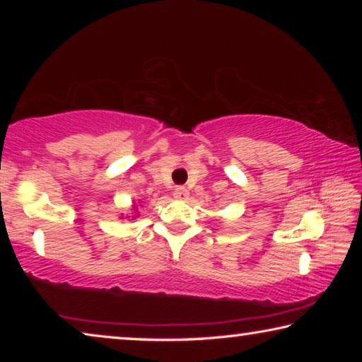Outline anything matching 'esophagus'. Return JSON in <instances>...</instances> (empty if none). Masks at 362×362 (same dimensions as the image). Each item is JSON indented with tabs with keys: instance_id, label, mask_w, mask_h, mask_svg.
<instances>
[{
	"instance_id": "esophagus-1",
	"label": "esophagus",
	"mask_w": 362,
	"mask_h": 362,
	"mask_svg": "<svg viewBox=\"0 0 362 362\" xmlns=\"http://www.w3.org/2000/svg\"><path fill=\"white\" fill-rule=\"evenodd\" d=\"M188 196H189V193H188L187 188H183V187L175 188V192H174V198H175V199L185 201V199H188Z\"/></svg>"
}]
</instances>
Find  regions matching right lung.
Listing matches in <instances>:
<instances>
[{
    "mask_svg": "<svg viewBox=\"0 0 362 362\" xmlns=\"http://www.w3.org/2000/svg\"><path fill=\"white\" fill-rule=\"evenodd\" d=\"M139 209H137V203H132V207H131V214L132 216H126V218H129V217H132L131 220H134V218H137V216H139ZM121 218H122V216H121Z\"/></svg>",
    "mask_w": 362,
    "mask_h": 362,
    "instance_id": "1",
    "label": "right lung"
}]
</instances>
